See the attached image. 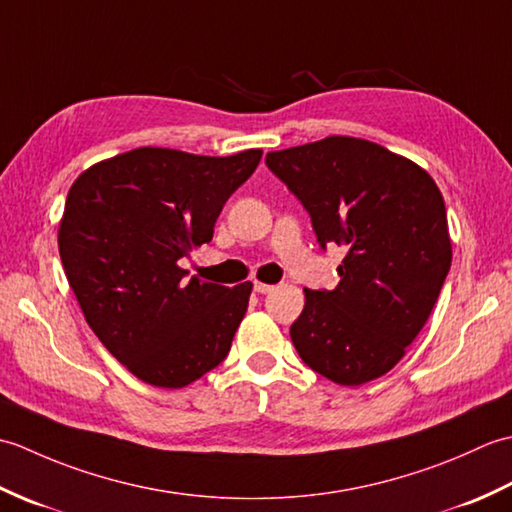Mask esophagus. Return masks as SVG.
Segmentation results:
<instances>
[{
  "label": "esophagus",
  "instance_id": "1",
  "mask_svg": "<svg viewBox=\"0 0 512 512\" xmlns=\"http://www.w3.org/2000/svg\"><path fill=\"white\" fill-rule=\"evenodd\" d=\"M273 288H275V286L264 284V281H255V284H253V290L257 292V295H266V292H270Z\"/></svg>",
  "mask_w": 512,
  "mask_h": 512
}]
</instances>
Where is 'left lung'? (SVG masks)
Wrapping results in <instances>:
<instances>
[{
    "label": "left lung",
    "mask_w": 512,
    "mask_h": 512,
    "mask_svg": "<svg viewBox=\"0 0 512 512\" xmlns=\"http://www.w3.org/2000/svg\"><path fill=\"white\" fill-rule=\"evenodd\" d=\"M325 250L345 248L334 290H308L290 325L301 361L339 385L387 374L436 306L451 268L442 193L416 162L330 136L266 154Z\"/></svg>",
    "instance_id": "obj_1"
}]
</instances>
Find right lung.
I'll return each mask as SVG.
<instances>
[{"instance_id": "add662e5", "label": "right lung", "mask_w": 512, "mask_h": 512, "mask_svg": "<svg viewBox=\"0 0 512 512\" xmlns=\"http://www.w3.org/2000/svg\"><path fill=\"white\" fill-rule=\"evenodd\" d=\"M259 160L262 149L215 158L140 147L70 187L59 224L65 277L99 341L145 383L184 387L231 350L253 284H206L178 262L211 242Z\"/></svg>"}]
</instances>
